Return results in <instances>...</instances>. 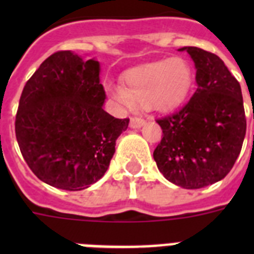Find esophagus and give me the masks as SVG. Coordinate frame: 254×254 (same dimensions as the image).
Here are the masks:
<instances>
[{
  "label": "esophagus",
  "instance_id": "esophagus-1",
  "mask_svg": "<svg viewBox=\"0 0 254 254\" xmlns=\"http://www.w3.org/2000/svg\"><path fill=\"white\" fill-rule=\"evenodd\" d=\"M145 125V120L137 119V117H133L130 119V127L131 129H139Z\"/></svg>",
  "mask_w": 254,
  "mask_h": 254
}]
</instances>
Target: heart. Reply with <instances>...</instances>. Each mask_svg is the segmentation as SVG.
I'll return each instance as SVG.
<instances>
[{"label":"heart","instance_id":"heart-1","mask_svg":"<svg viewBox=\"0 0 254 254\" xmlns=\"http://www.w3.org/2000/svg\"><path fill=\"white\" fill-rule=\"evenodd\" d=\"M192 84V68L183 58L146 63L124 73V87L108 88L112 99L127 111L135 104H149L154 111L167 112L185 100Z\"/></svg>","mask_w":254,"mask_h":254}]
</instances>
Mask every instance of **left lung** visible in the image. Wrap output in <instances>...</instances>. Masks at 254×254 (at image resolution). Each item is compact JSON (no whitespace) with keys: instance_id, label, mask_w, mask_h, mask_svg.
Here are the masks:
<instances>
[{"instance_id":"obj_1","label":"left lung","mask_w":254,"mask_h":254,"mask_svg":"<svg viewBox=\"0 0 254 254\" xmlns=\"http://www.w3.org/2000/svg\"><path fill=\"white\" fill-rule=\"evenodd\" d=\"M192 59L196 91L173 115L158 120L163 137L154 161L163 177L195 190L221 181L240 154L247 131L243 93L220 58L199 47H182Z\"/></svg>"}]
</instances>
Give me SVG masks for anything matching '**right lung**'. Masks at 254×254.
<instances>
[{
  "instance_id": "right-lung-1",
  "label": "right lung",
  "mask_w": 254,
  "mask_h": 254,
  "mask_svg": "<svg viewBox=\"0 0 254 254\" xmlns=\"http://www.w3.org/2000/svg\"><path fill=\"white\" fill-rule=\"evenodd\" d=\"M100 63L73 51L46 59L22 91L15 135L35 175L47 185L80 191L101 179L129 119L104 109Z\"/></svg>"
}]
</instances>
